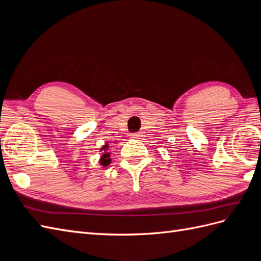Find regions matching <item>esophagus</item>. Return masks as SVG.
<instances>
[{"label": "esophagus", "mask_w": 261, "mask_h": 261, "mask_svg": "<svg viewBox=\"0 0 261 261\" xmlns=\"http://www.w3.org/2000/svg\"><path fill=\"white\" fill-rule=\"evenodd\" d=\"M130 136L133 137V138H136V139H140L141 137H143V133H133V134H130Z\"/></svg>", "instance_id": "obj_1"}]
</instances>
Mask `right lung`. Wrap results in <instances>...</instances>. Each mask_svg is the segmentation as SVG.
Masks as SVG:
<instances>
[{
	"mask_svg": "<svg viewBox=\"0 0 261 261\" xmlns=\"http://www.w3.org/2000/svg\"><path fill=\"white\" fill-rule=\"evenodd\" d=\"M109 148V145H105L103 147L101 148V151L103 150V153H102L101 158H100V164L102 165V167H107V165H109L110 163H111V158H110V152H108L107 150Z\"/></svg>",
	"mask_w": 261,
	"mask_h": 261,
	"instance_id": "1",
	"label": "right lung"
}]
</instances>
